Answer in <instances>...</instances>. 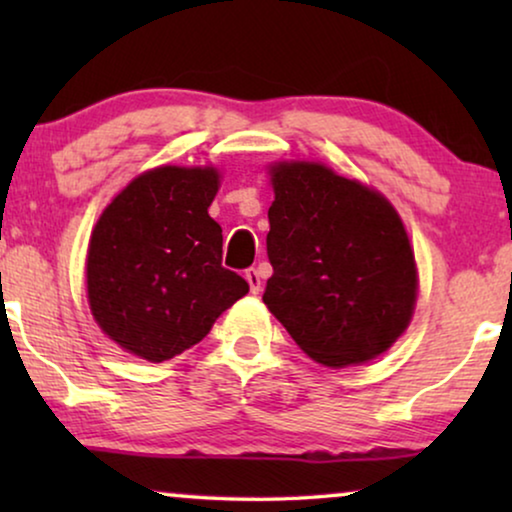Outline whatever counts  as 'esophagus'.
<instances>
[{
    "mask_svg": "<svg viewBox=\"0 0 512 512\" xmlns=\"http://www.w3.org/2000/svg\"><path fill=\"white\" fill-rule=\"evenodd\" d=\"M244 279H247V282H249L251 293L261 291V286H263V282H261V272H258L256 268H249L247 272H244Z\"/></svg>",
    "mask_w": 512,
    "mask_h": 512,
    "instance_id": "1",
    "label": "esophagus"
}]
</instances>
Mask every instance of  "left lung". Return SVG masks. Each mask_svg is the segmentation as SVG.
Here are the masks:
<instances>
[{"label":"left lung","instance_id":"1","mask_svg":"<svg viewBox=\"0 0 512 512\" xmlns=\"http://www.w3.org/2000/svg\"><path fill=\"white\" fill-rule=\"evenodd\" d=\"M268 174L275 275L263 303L321 366H361L384 354L408 331L419 293L396 207L317 160H275Z\"/></svg>","mask_w":512,"mask_h":512}]
</instances>
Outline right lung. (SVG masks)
<instances>
[{
    "instance_id": "1",
    "label": "right lung",
    "mask_w": 512,
    "mask_h": 512,
    "mask_svg": "<svg viewBox=\"0 0 512 512\" xmlns=\"http://www.w3.org/2000/svg\"><path fill=\"white\" fill-rule=\"evenodd\" d=\"M219 188L214 165H160L104 207L88 242L86 293L95 324L123 352L172 359L249 293L221 265V226L207 212Z\"/></svg>"
}]
</instances>
